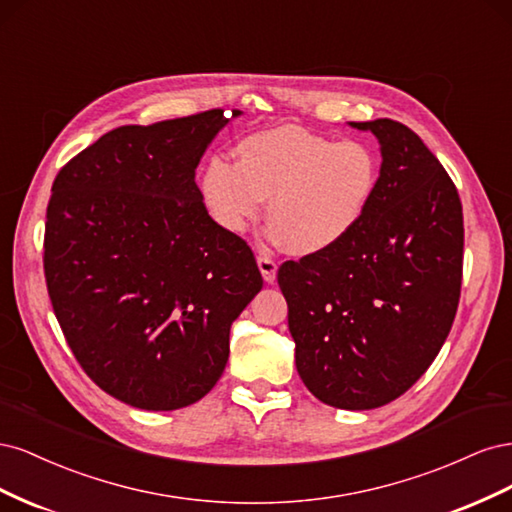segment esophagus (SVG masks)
<instances>
[{
    "mask_svg": "<svg viewBox=\"0 0 512 512\" xmlns=\"http://www.w3.org/2000/svg\"><path fill=\"white\" fill-rule=\"evenodd\" d=\"M258 269H260V273H262V280H265L267 284H273V282H275V277H277V265H275L273 258H269L267 254H260V256H258Z\"/></svg>",
    "mask_w": 512,
    "mask_h": 512,
    "instance_id": "esophagus-1",
    "label": "esophagus"
}]
</instances>
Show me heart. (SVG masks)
I'll return each instance as SVG.
<instances>
[{"label": "heart", "instance_id": "obj_1", "mask_svg": "<svg viewBox=\"0 0 512 512\" xmlns=\"http://www.w3.org/2000/svg\"><path fill=\"white\" fill-rule=\"evenodd\" d=\"M235 164L211 158L198 179L211 218L247 230L269 198L267 237L297 256L329 252L359 226L376 194L380 160L361 141H333L299 126L241 138Z\"/></svg>", "mask_w": 512, "mask_h": 512}]
</instances>
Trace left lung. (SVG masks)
<instances>
[{"label": "left lung", "mask_w": 512, "mask_h": 512, "mask_svg": "<svg viewBox=\"0 0 512 512\" xmlns=\"http://www.w3.org/2000/svg\"><path fill=\"white\" fill-rule=\"evenodd\" d=\"M350 126L380 143L376 194L342 243L284 262L277 284L309 393L371 410L404 395L446 342L461 292L463 213L455 183L408 126Z\"/></svg>", "instance_id": "1"}]
</instances>
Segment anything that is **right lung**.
I'll use <instances>...</instances> for the list:
<instances>
[{
	"label": "right lung",
	"mask_w": 512,
	"mask_h": 512,
	"mask_svg": "<svg viewBox=\"0 0 512 512\" xmlns=\"http://www.w3.org/2000/svg\"><path fill=\"white\" fill-rule=\"evenodd\" d=\"M226 123L213 108L121 126L55 177L44 226L53 312L85 374L128 406L203 399L232 322L262 288L250 245L211 220L194 181Z\"/></svg>",
	"instance_id": "right-lung-1"
}]
</instances>
